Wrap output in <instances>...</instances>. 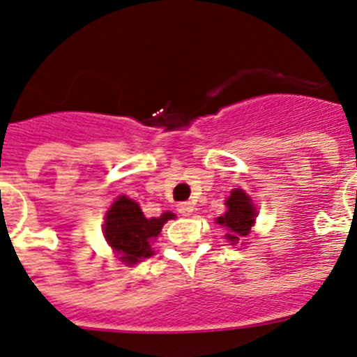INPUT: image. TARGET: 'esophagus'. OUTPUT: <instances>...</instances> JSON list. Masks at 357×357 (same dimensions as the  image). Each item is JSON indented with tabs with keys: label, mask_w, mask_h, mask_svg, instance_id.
I'll return each mask as SVG.
<instances>
[{
	"label": "esophagus",
	"mask_w": 357,
	"mask_h": 357,
	"mask_svg": "<svg viewBox=\"0 0 357 357\" xmlns=\"http://www.w3.org/2000/svg\"><path fill=\"white\" fill-rule=\"evenodd\" d=\"M176 211H178V214L181 215H191L192 211H195V207H192V204H189V202H184V204L176 205Z\"/></svg>",
	"instance_id": "1"
}]
</instances>
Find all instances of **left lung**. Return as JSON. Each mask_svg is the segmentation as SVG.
<instances>
[{
	"label": "left lung",
	"mask_w": 357,
	"mask_h": 357,
	"mask_svg": "<svg viewBox=\"0 0 357 357\" xmlns=\"http://www.w3.org/2000/svg\"><path fill=\"white\" fill-rule=\"evenodd\" d=\"M225 205H227V212L219 215L215 223H219L227 230L225 238L228 243L237 244L238 241H243L244 237L250 235L251 227L257 219V207L243 189H234Z\"/></svg>",
	"instance_id": "obj_1"
}]
</instances>
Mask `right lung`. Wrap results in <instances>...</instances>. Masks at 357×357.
I'll return each instance as SVG.
<instances>
[{"label":"right lung","instance_id":"1","mask_svg":"<svg viewBox=\"0 0 357 357\" xmlns=\"http://www.w3.org/2000/svg\"><path fill=\"white\" fill-rule=\"evenodd\" d=\"M173 218V212H165L159 218H145L136 202L119 196L106 212L102 234L120 261L130 266L153 255L150 243L161 234L166 221Z\"/></svg>","mask_w":357,"mask_h":357}]
</instances>
